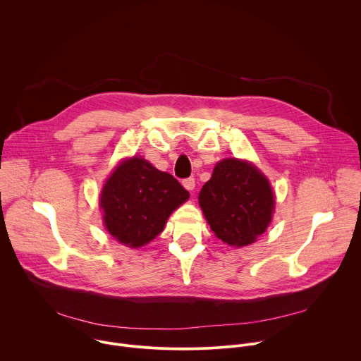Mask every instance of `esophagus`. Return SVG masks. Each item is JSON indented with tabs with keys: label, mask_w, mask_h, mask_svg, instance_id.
Segmentation results:
<instances>
[{
	"label": "esophagus",
	"mask_w": 361,
	"mask_h": 361,
	"mask_svg": "<svg viewBox=\"0 0 361 361\" xmlns=\"http://www.w3.org/2000/svg\"><path fill=\"white\" fill-rule=\"evenodd\" d=\"M183 185H184V188H185V190L192 191V190H194V187H195V180H194V177L184 178V180H183Z\"/></svg>",
	"instance_id": "1"
}]
</instances>
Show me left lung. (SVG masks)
Here are the masks:
<instances>
[{"mask_svg": "<svg viewBox=\"0 0 361 361\" xmlns=\"http://www.w3.org/2000/svg\"><path fill=\"white\" fill-rule=\"evenodd\" d=\"M198 202L214 234L228 245L243 247L266 231L274 194L269 180L252 164L227 159L214 167Z\"/></svg>", "mask_w": 361, "mask_h": 361, "instance_id": "1", "label": "left lung"}]
</instances>
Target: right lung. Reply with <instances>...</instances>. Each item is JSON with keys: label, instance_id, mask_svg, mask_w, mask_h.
<instances>
[{"label": "right lung", "instance_id": "1", "mask_svg": "<svg viewBox=\"0 0 361 361\" xmlns=\"http://www.w3.org/2000/svg\"><path fill=\"white\" fill-rule=\"evenodd\" d=\"M188 197L171 174L133 157L123 161L102 187L99 205L109 233L137 248L156 238L170 214Z\"/></svg>", "mask_w": 361, "mask_h": 361}]
</instances>
